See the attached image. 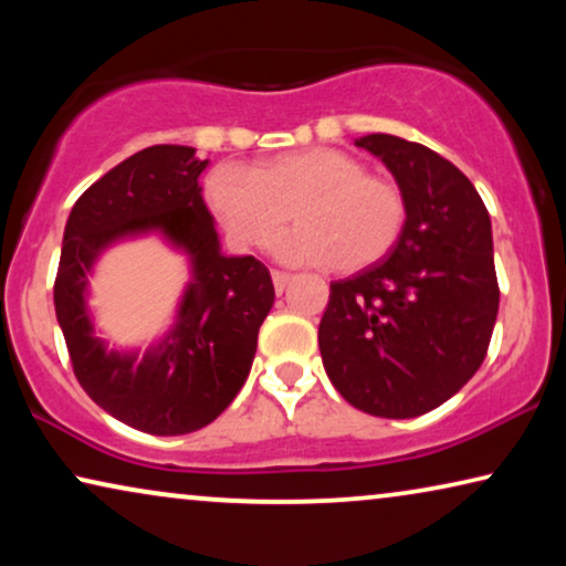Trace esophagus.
Returning <instances> with one entry per match:
<instances>
[{"label": "esophagus", "instance_id": "obj_1", "mask_svg": "<svg viewBox=\"0 0 566 566\" xmlns=\"http://www.w3.org/2000/svg\"><path fill=\"white\" fill-rule=\"evenodd\" d=\"M289 283H291L289 273H283V270H273V285H275L277 293H283L285 285H289Z\"/></svg>", "mask_w": 566, "mask_h": 566}]
</instances>
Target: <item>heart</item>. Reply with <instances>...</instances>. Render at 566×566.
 I'll use <instances>...</instances> for the list:
<instances>
[{
    "label": "heart",
    "instance_id": "heart-1",
    "mask_svg": "<svg viewBox=\"0 0 566 566\" xmlns=\"http://www.w3.org/2000/svg\"><path fill=\"white\" fill-rule=\"evenodd\" d=\"M203 198L239 247H265L293 211L298 227L277 239V258L335 273H360L391 254L409 213L397 182L368 175L360 159L329 146L283 154L252 172L216 167Z\"/></svg>",
    "mask_w": 566,
    "mask_h": 566
}]
</instances>
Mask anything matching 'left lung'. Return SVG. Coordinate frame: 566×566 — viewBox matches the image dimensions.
Here are the masks:
<instances>
[{"mask_svg":"<svg viewBox=\"0 0 566 566\" xmlns=\"http://www.w3.org/2000/svg\"><path fill=\"white\" fill-rule=\"evenodd\" d=\"M355 146L389 167L409 213L386 260L329 285L322 363L353 407L407 420L482 366L500 308L492 223L469 177L428 146L389 134Z\"/></svg>","mask_w":566,"mask_h":566,"instance_id":"8db88e82","label":"left lung"}]
</instances>
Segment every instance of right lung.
Returning a JSON list of instances; mask_svg holds the SVG:
<instances>
[{
	"instance_id": "1",
	"label": "right lung",
	"mask_w": 566,
	"mask_h": 566,
	"mask_svg": "<svg viewBox=\"0 0 566 566\" xmlns=\"http://www.w3.org/2000/svg\"><path fill=\"white\" fill-rule=\"evenodd\" d=\"M208 159L159 144L90 185L69 213L53 304L76 381L90 399L149 436H185L227 409L250 376L258 332L275 301L260 260L223 258L200 196ZM159 230L191 258L176 327L146 356L107 352L91 329L83 291L98 252L123 235Z\"/></svg>"
}]
</instances>
